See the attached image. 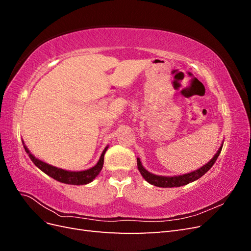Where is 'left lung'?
<instances>
[{
  "label": "left lung",
  "instance_id": "8db88e82",
  "mask_svg": "<svg viewBox=\"0 0 251 251\" xmlns=\"http://www.w3.org/2000/svg\"><path fill=\"white\" fill-rule=\"evenodd\" d=\"M222 147L223 146H221V148L219 149L215 157L212 158L206 165L202 166L201 169L197 170L195 172H192V173L186 174V175H182V176L163 177V176H157V175L151 174L150 172H148L146 169L143 168L139 158H137V166H138V170H139L140 174L142 175V177L146 179L149 183L153 184L155 186H158V187H178V186H182V185H186L189 183V182H193L197 179L201 178L205 173H207L210 170L211 166L214 165V163L216 162L220 153H221Z\"/></svg>",
  "mask_w": 251,
  "mask_h": 251
}]
</instances>
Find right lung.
I'll return each instance as SVG.
<instances>
[{"label":"right lung","instance_id":"1","mask_svg":"<svg viewBox=\"0 0 251 251\" xmlns=\"http://www.w3.org/2000/svg\"><path fill=\"white\" fill-rule=\"evenodd\" d=\"M24 148H25L26 153L29 155V158L31 159V161L41 171H43L45 174H47L48 176L52 177L53 179L62 182V183L72 184V185H83V184L90 183L91 181H93L102 169L103 157L105 154V151L108 150V147L103 150L100 160H98L97 164L95 166H93V168H91L87 171H82V172H69V171L62 170V169H57V168H55V166H52L50 164H47V163L39 160V159H36L31 153H30L29 150L25 146H24Z\"/></svg>","mask_w":251,"mask_h":251}]
</instances>
